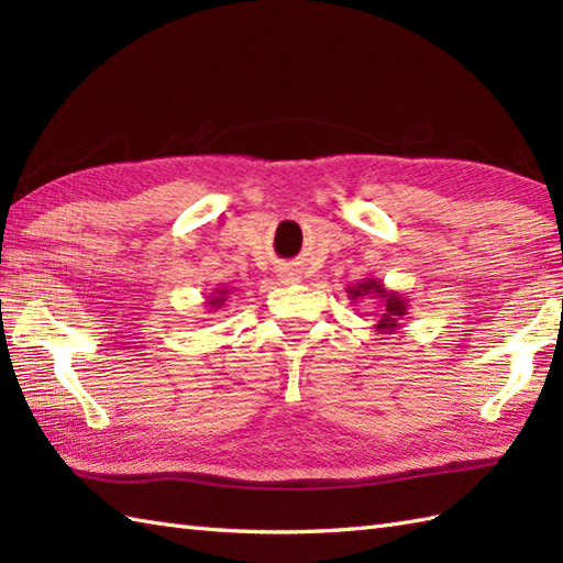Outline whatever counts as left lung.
I'll list each match as a JSON object with an SVG mask.
<instances>
[{
    "mask_svg": "<svg viewBox=\"0 0 563 563\" xmlns=\"http://www.w3.org/2000/svg\"><path fill=\"white\" fill-rule=\"evenodd\" d=\"M345 292H349L351 300H365V297L375 295L377 300L382 302V314L377 319L375 329L379 333H394L399 329V321L406 314V300H404V297H399L397 292L385 290V285H382L379 280L367 278L363 283L353 285V288H345Z\"/></svg>",
    "mask_w": 563,
    "mask_h": 563,
    "instance_id": "8db88e82",
    "label": "left lung"
}]
</instances>
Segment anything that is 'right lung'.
<instances>
[{
  "label": "right lung",
  "mask_w": 563,
  "mask_h": 563,
  "mask_svg": "<svg viewBox=\"0 0 563 563\" xmlns=\"http://www.w3.org/2000/svg\"><path fill=\"white\" fill-rule=\"evenodd\" d=\"M224 300H227V290H214V295L208 297V307L210 309H220L224 305Z\"/></svg>",
  "instance_id": "obj_1"
}]
</instances>
